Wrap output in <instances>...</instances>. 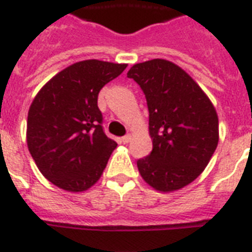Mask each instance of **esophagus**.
<instances>
[{
	"mask_svg": "<svg viewBox=\"0 0 252 252\" xmlns=\"http://www.w3.org/2000/svg\"><path fill=\"white\" fill-rule=\"evenodd\" d=\"M130 140H132V136H130V134H126V136H123V137H122L123 144H128Z\"/></svg>",
	"mask_w": 252,
	"mask_h": 252,
	"instance_id": "1",
	"label": "esophagus"
}]
</instances>
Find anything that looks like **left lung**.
<instances>
[{"mask_svg":"<svg viewBox=\"0 0 252 252\" xmlns=\"http://www.w3.org/2000/svg\"><path fill=\"white\" fill-rule=\"evenodd\" d=\"M141 87L149 110L153 150L137 161L138 171L157 191L186 187L211 161L219 144V118L200 86L171 61L133 65L126 73Z\"/></svg>","mask_w":252,"mask_h":252,"instance_id":"8db88e82","label":"left lung"}]
</instances>
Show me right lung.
Returning <instances> with one entry per match:
<instances>
[{
	"instance_id": "1",
	"label": "right lung",
	"mask_w": 252,
	"mask_h": 252,
	"mask_svg": "<svg viewBox=\"0 0 252 252\" xmlns=\"http://www.w3.org/2000/svg\"><path fill=\"white\" fill-rule=\"evenodd\" d=\"M126 64L85 60L41 87L27 116V146L37 168L57 187L82 192L94 186L118 144L103 130L102 87Z\"/></svg>"
}]
</instances>
